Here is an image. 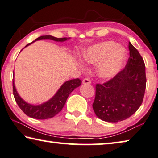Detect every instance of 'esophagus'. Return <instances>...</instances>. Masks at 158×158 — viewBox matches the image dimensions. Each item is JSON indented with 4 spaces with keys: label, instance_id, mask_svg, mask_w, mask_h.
Returning <instances> with one entry per match:
<instances>
[{
    "label": "esophagus",
    "instance_id": "1",
    "mask_svg": "<svg viewBox=\"0 0 158 158\" xmlns=\"http://www.w3.org/2000/svg\"><path fill=\"white\" fill-rule=\"evenodd\" d=\"M82 84H91V80L89 78H84L82 81Z\"/></svg>",
    "mask_w": 158,
    "mask_h": 158
}]
</instances>
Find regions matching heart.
<instances>
[{
  "label": "heart",
  "mask_w": 158,
  "mask_h": 158,
  "mask_svg": "<svg viewBox=\"0 0 158 158\" xmlns=\"http://www.w3.org/2000/svg\"><path fill=\"white\" fill-rule=\"evenodd\" d=\"M126 58V51L114 42L94 44L83 53L85 62L97 64L96 73L102 79H110L120 72Z\"/></svg>",
  "instance_id": "obj_1"
}]
</instances>
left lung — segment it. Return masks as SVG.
Listing matches in <instances>:
<instances>
[{"label":"left lung","mask_w":158,"mask_h":158,"mask_svg":"<svg viewBox=\"0 0 158 158\" xmlns=\"http://www.w3.org/2000/svg\"><path fill=\"white\" fill-rule=\"evenodd\" d=\"M130 56L124 69L103 84H96L93 109L102 121L116 123L135 114L143 103L146 75L139 52L128 42Z\"/></svg>","instance_id":"obj_1"}]
</instances>
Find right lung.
<instances>
[{"instance_id": "add662e5", "label": "right lung", "mask_w": 158, "mask_h": 158, "mask_svg": "<svg viewBox=\"0 0 158 158\" xmlns=\"http://www.w3.org/2000/svg\"><path fill=\"white\" fill-rule=\"evenodd\" d=\"M67 39H69V38H67V37L56 38V37L51 36V35H44V36L39 37L35 41L40 40H51L56 42H64L67 40ZM35 41L27 44L25 47L30 45ZM81 80L79 79L69 80L62 84V86L57 91V92L55 94V95L48 102L42 103L40 105L35 106L25 102L19 96L18 93L16 91L15 84H14V79H13V96L18 106L27 116L35 119H48L56 116L58 113H60L62 110L68 96L72 91H74L75 89L81 85Z\"/></svg>"}]
</instances>
